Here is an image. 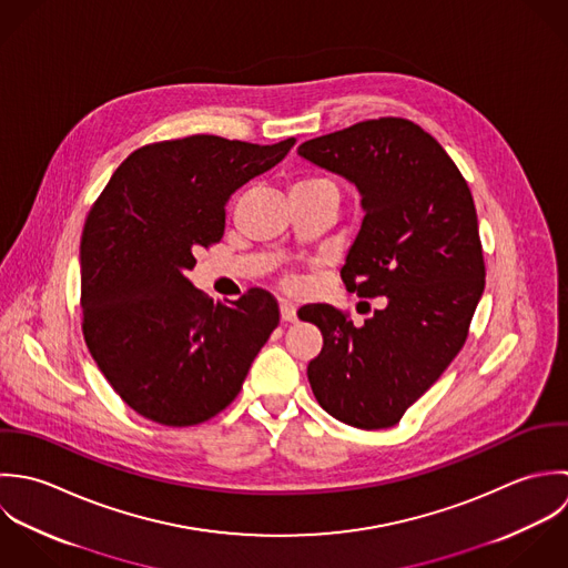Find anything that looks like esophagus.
<instances>
[{
    "mask_svg": "<svg viewBox=\"0 0 568 568\" xmlns=\"http://www.w3.org/2000/svg\"><path fill=\"white\" fill-rule=\"evenodd\" d=\"M281 318L285 323H294L296 321V307L292 303H287V301H281Z\"/></svg>",
    "mask_w": 568,
    "mask_h": 568,
    "instance_id": "1",
    "label": "esophagus"
}]
</instances>
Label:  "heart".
<instances>
[{
	"label": "heart",
	"instance_id": "b5f03b06",
	"mask_svg": "<svg viewBox=\"0 0 568 568\" xmlns=\"http://www.w3.org/2000/svg\"><path fill=\"white\" fill-rule=\"evenodd\" d=\"M290 193H323L338 200V184L325 173H307L290 186Z\"/></svg>",
	"mask_w": 568,
	"mask_h": 568
}]
</instances>
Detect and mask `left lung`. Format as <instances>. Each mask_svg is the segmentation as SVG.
I'll use <instances>...</instances> for the list:
<instances>
[{"label": "left lung", "instance_id": "obj_1", "mask_svg": "<svg viewBox=\"0 0 568 568\" xmlns=\"http://www.w3.org/2000/svg\"><path fill=\"white\" fill-rule=\"evenodd\" d=\"M298 155L357 186L364 220L341 276L384 303L362 325L325 303L298 310L325 342L307 366L312 390L342 424L390 428L450 366L485 290L471 193L446 149L406 118L351 124Z\"/></svg>", "mask_w": 568, "mask_h": 568}]
</instances>
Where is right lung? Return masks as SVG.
<instances>
[{
  "label": "right lung",
  "instance_id": "obj_1",
  "mask_svg": "<svg viewBox=\"0 0 568 568\" xmlns=\"http://www.w3.org/2000/svg\"><path fill=\"white\" fill-rule=\"evenodd\" d=\"M294 142L206 133L153 142L115 169L94 202L81 236L83 336L138 415L173 428L220 415L278 327L270 292L213 303L186 272L202 247L222 241L230 195Z\"/></svg>",
  "mask_w": 568,
  "mask_h": 568
}]
</instances>
